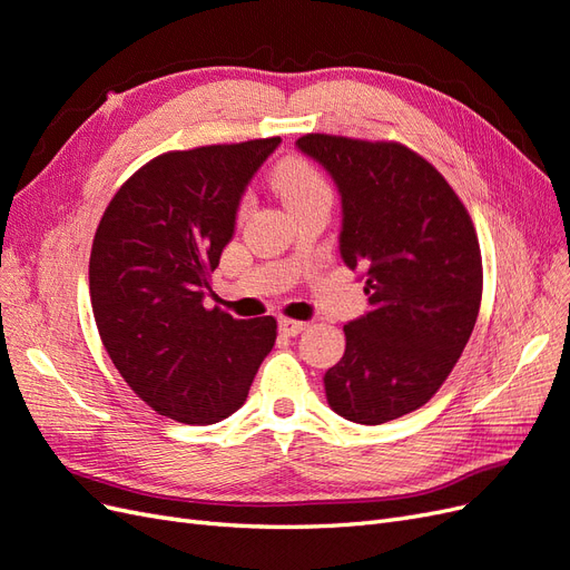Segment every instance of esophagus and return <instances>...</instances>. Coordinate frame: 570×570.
Listing matches in <instances>:
<instances>
[{
	"instance_id": "34e87169",
	"label": "esophagus",
	"mask_w": 570,
	"mask_h": 570,
	"mask_svg": "<svg viewBox=\"0 0 570 570\" xmlns=\"http://www.w3.org/2000/svg\"><path fill=\"white\" fill-rule=\"evenodd\" d=\"M306 325H308V323H304V321L283 316V318L278 321V331H281L283 335H287V337H295V335H299L302 331H306Z\"/></svg>"
}]
</instances>
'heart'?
Instances as JSON below:
<instances>
[{"label":"heart","mask_w":570,"mask_h":570,"mask_svg":"<svg viewBox=\"0 0 570 570\" xmlns=\"http://www.w3.org/2000/svg\"><path fill=\"white\" fill-rule=\"evenodd\" d=\"M271 183L275 193L287 204V209H297L299 204L312 202L316 197L331 195V185H327L325 176L318 170L314 161L306 157H287L278 166H275Z\"/></svg>","instance_id":"b5f03b06"}]
</instances>
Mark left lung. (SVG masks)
Wrapping results in <instances>:
<instances>
[{
	"instance_id": "left-lung-1",
	"label": "left lung",
	"mask_w": 570,
	"mask_h": 570,
	"mask_svg": "<svg viewBox=\"0 0 570 570\" xmlns=\"http://www.w3.org/2000/svg\"><path fill=\"white\" fill-rule=\"evenodd\" d=\"M297 147L340 187V252L366 271L371 304L344 325L327 404L381 425L428 404L456 366L482 299L478 235L452 185L402 142L308 132Z\"/></svg>"
}]
</instances>
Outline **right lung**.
<instances>
[{"mask_svg":"<svg viewBox=\"0 0 570 570\" xmlns=\"http://www.w3.org/2000/svg\"><path fill=\"white\" fill-rule=\"evenodd\" d=\"M281 137L166 151L118 187L90 254L97 331L128 387L187 425L228 419L273 350V316L202 304L249 178Z\"/></svg>","mask_w":570,"mask_h":570,"instance_id":"add662e5","label":"right lung"}]
</instances>
